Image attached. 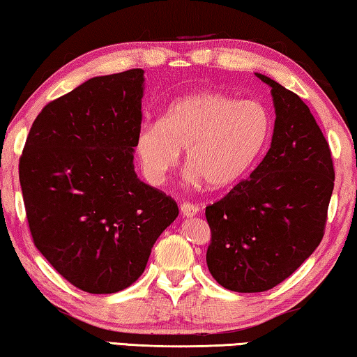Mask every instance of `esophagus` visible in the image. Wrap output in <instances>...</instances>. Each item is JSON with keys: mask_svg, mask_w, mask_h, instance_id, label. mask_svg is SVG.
I'll return each mask as SVG.
<instances>
[{"mask_svg": "<svg viewBox=\"0 0 357 357\" xmlns=\"http://www.w3.org/2000/svg\"><path fill=\"white\" fill-rule=\"evenodd\" d=\"M181 213H183V216H195L197 213H199V206L194 205V204H189V202H183L181 204Z\"/></svg>", "mask_w": 357, "mask_h": 357, "instance_id": "1", "label": "esophagus"}]
</instances>
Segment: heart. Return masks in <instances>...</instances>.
<instances>
[{"label":"heart","mask_w":357,"mask_h":357,"mask_svg":"<svg viewBox=\"0 0 357 357\" xmlns=\"http://www.w3.org/2000/svg\"><path fill=\"white\" fill-rule=\"evenodd\" d=\"M271 136L273 116L264 104L199 93L174 100L160 121L141 125L135 151L151 184H162L185 151L189 181L225 189L252 172Z\"/></svg>","instance_id":"heart-1"}]
</instances>
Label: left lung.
Wrapping results in <instances>:
<instances>
[{
    "label": "left lung",
    "instance_id": "obj_1",
    "mask_svg": "<svg viewBox=\"0 0 357 357\" xmlns=\"http://www.w3.org/2000/svg\"><path fill=\"white\" fill-rule=\"evenodd\" d=\"M273 141L250 178L205 210L211 231L206 264L218 284L238 294L273 289L319 247L333 190L328 142L300 96L269 77Z\"/></svg>",
    "mask_w": 357,
    "mask_h": 357
}]
</instances>
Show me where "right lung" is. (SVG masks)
<instances>
[{"instance_id": "obj_1", "label": "right lung", "mask_w": 357, "mask_h": 357, "mask_svg": "<svg viewBox=\"0 0 357 357\" xmlns=\"http://www.w3.org/2000/svg\"><path fill=\"white\" fill-rule=\"evenodd\" d=\"M144 70L94 77L36 116L19 160L35 247L88 294H115L144 273L178 205L137 178Z\"/></svg>"}]
</instances>
